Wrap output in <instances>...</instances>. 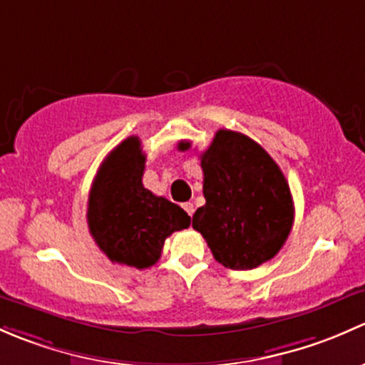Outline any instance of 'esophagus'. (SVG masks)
I'll list each match as a JSON object with an SVG mask.
<instances>
[{"label":"esophagus","mask_w":365,"mask_h":365,"mask_svg":"<svg viewBox=\"0 0 365 365\" xmlns=\"http://www.w3.org/2000/svg\"><path fill=\"white\" fill-rule=\"evenodd\" d=\"M182 209L186 210V212L190 214V216H193V210H195V209H193V204H190V202H186V204L182 205Z\"/></svg>","instance_id":"esophagus-1"}]
</instances>
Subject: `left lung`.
<instances>
[{"label":"left lung","instance_id":"8db88e82","mask_svg":"<svg viewBox=\"0 0 365 365\" xmlns=\"http://www.w3.org/2000/svg\"><path fill=\"white\" fill-rule=\"evenodd\" d=\"M205 205L193 214L214 258L234 270L272 260L290 235L294 200L283 172L260 144L220 130L202 153Z\"/></svg>","mask_w":365,"mask_h":365}]
</instances>
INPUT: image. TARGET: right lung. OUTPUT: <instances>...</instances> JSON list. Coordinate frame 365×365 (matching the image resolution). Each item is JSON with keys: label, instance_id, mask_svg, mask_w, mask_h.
<instances>
[{"label": "right lung", "instance_id": "add662e5", "mask_svg": "<svg viewBox=\"0 0 365 365\" xmlns=\"http://www.w3.org/2000/svg\"><path fill=\"white\" fill-rule=\"evenodd\" d=\"M144 168L140 140L126 138L103 160L88 202V227L100 250L114 264L137 269L155 265L165 239L191 220L179 205L145 190Z\"/></svg>", "mask_w": 365, "mask_h": 365}]
</instances>
